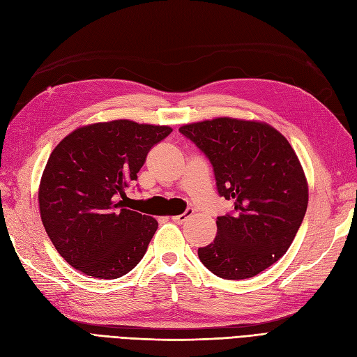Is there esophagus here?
<instances>
[{
  "label": "esophagus",
  "mask_w": 357,
  "mask_h": 357,
  "mask_svg": "<svg viewBox=\"0 0 357 357\" xmlns=\"http://www.w3.org/2000/svg\"><path fill=\"white\" fill-rule=\"evenodd\" d=\"M193 214V210H186L185 213H183V214H178V215H172V220H174V222H177V223H183V222H186L189 218H190V215Z\"/></svg>",
  "instance_id": "esophagus-1"
}]
</instances>
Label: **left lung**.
I'll return each mask as SVG.
<instances>
[{
  "instance_id": "8db88e82",
  "label": "left lung",
  "mask_w": 357,
  "mask_h": 357,
  "mask_svg": "<svg viewBox=\"0 0 357 357\" xmlns=\"http://www.w3.org/2000/svg\"><path fill=\"white\" fill-rule=\"evenodd\" d=\"M208 156L218 190L234 213L199 247L201 262L225 280H244L275 264L294 241L308 205L304 168L287 138L266 122L215 117L180 126Z\"/></svg>"
}]
</instances>
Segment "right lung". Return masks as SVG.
Instances as JSON below:
<instances>
[{
	"label": "right lung",
	"mask_w": 357,
	"mask_h": 357,
	"mask_svg": "<svg viewBox=\"0 0 357 357\" xmlns=\"http://www.w3.org/2000/svg\"><path fill=\"white\" fill-rule=\"evenodd\" d=\"M171 131L117 119L74 129L53 149L38 186L40 215L58 253L77 271L113 280L142 261L158 222L126 208L125 189Z\"/></svg>",
	"instance_id": "1"
}]
</instances>
